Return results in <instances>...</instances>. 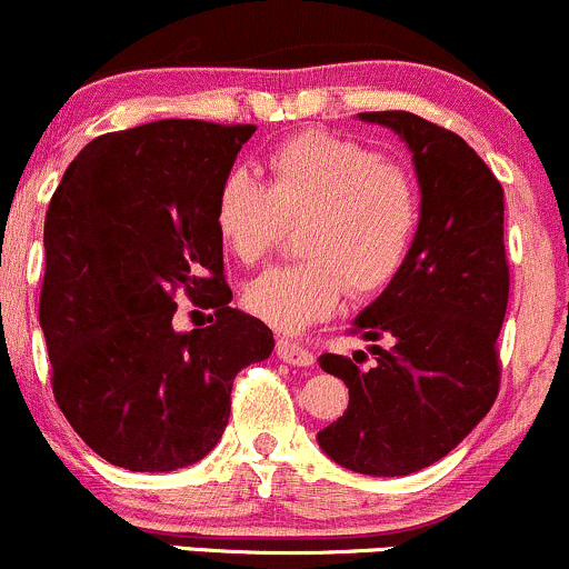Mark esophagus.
Listing matches in <instances>:
<instances>
[{
    "label": "esophagus",
    "instance_id": "esophagus-1",
    "mask_svg": "<svg viewBox=\"0 0 569 569\" xmlns=\"http://www.w3.org/2000/svg\"><path fill=\"white\" fill-rule=\"evenodd\" d=\"M276 352H278L280 361L289 363V367H310V363L316 361L310 350L302 348L299 342H293V339H289V337L276 339Z\"/></svg>",
    "mask_w": 569,
    "mask_h": 569
}]
</instances>
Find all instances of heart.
<instances>
[{
  "instance_id": "obj_1",
  "label": "heart",
  "mask_w": 569,
  "mask_h": 569,
  "mask_svg": "<svg viewBox=\"0 0 569 569\" xmlns=\"http://www.w3.org/2000/svg\"><path fill=\"white\" fill-rule=\"evenodd\" d=\"M267 184L234 168L213 206L219 238L243 264L262 262L286 221L305 219L299 262L272 267L246 286L243 305L280 331L323 321L345 291L369 297L401 272L422 219L407 166L342 136L307 130L270 149Z\"/></svg>"
}]
</instances>
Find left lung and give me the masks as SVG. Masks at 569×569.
Instances as JSON below:
<instances>
[{"label": "left lung", "mask_w": 569, "mask_h": 569, "mask_svg": "<svg viewBox=\"0 0 569 569\" xmlns=\"http://www.w3.org/2000/svg\"><path fill=\"white\" fill-rule=\"evenodd\" d=\"M358 117L407 141L422 219L401 272L350 329L375 342V363L363 367L367 352L318 358L350 388L348 409L318 443L348 471L407 476L452 452L498 398L511 286L502 187L452 130L411 112Z\"/></svg>", "instance_id": "1"}]
</instances>
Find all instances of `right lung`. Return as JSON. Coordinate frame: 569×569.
Listing matches in <instances>:
<instances>
[{"label":"right lung","mask_w":569,"mask_h":569,"mask_svg":"<svg viewBox=\"0 0 569 569\" xmlns=\"http://www.w3.org/2000/svg\"><path fill=\"white\" fill-rule=\"evenodd\" d=\"M257 126L158 120L98 136L44 217L39 323L58 409L128 471H176L217 447L238 371L276 348L230 307L213 206ZM211 327L172 329L174 297Z\"/></svg>","instance_id":"add662e5"}]
</instances>
